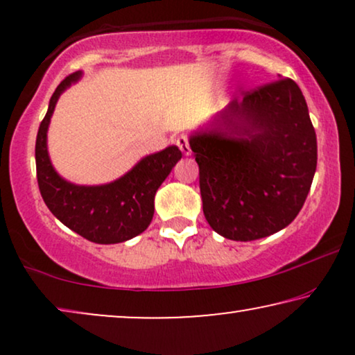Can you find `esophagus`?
I'll return each instance as SVG.
<instances>
[{
	"instance_id": "esophagus-1",
	"label": "esophagus",
	"mask_w": 355,
	"mask_h": 355,
	"mask_svg": "<svg viewBox=\"0 0 355 355\" xmlns=\"http://www.w3.org/2000/svg\"><path fill=\"white\" fill-rule=\"evenodd\" d=\"M176 144H178V147L181 148V152H182L184 155H186V157H189V155L192 153L191 145H189V139H187V135H181V137H178Z\"/></svg>"
}]
</instances>
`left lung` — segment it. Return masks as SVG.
<instances>
[{
    "label": "left lung",
    "mask_w": 355,
    "mask_h": 355,
    "mask_svg": "<svg viewBox=\"0 0 355 355\" xmlns=\"http://www.w3.org/2000/svg\"><path fill=\"white\" fill-rule=\"evenodd\" d=\"M203 215L218 234L257 241L284 230L317 169V135L299 85L281 79L242 92L193 130Z\"/></svg>",
    "instance_id": "8db88e82"
}]
</instances>
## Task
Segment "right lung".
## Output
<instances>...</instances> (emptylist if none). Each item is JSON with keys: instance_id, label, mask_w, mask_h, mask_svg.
<instances>
[{"instance_id": "1", "label": "right lung", "mask_w": 355, "mask_h": 355, "mask_svg": "<svg viewBox=\"0 0 355 355\" xmlns=\"http://www.w3.org/2000/svg\"><path fill=\"white\" fill-rule=\"evenodd\" d=\"M82 72H74L56 87L35 142L37 179L43 202L62 225L95 244H119L142 234L152 223L155 193L182 158L176 145L144 157L124 176L100 186L66 181L53 166L48 153V125L53 111Z\"/></svg>"}]
</instances>
